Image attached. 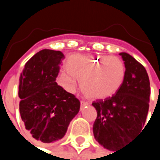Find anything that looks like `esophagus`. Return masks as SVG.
Returning a JSON list of instances; mask_svg holds the SVG:
<instances>
[{
  "label": "esophagus",
  "instance_id": "esophagus-1",
  "mask_svg": "<svg viewBox=\"0 0 160 160\" xmlns=\"http://www.w3.org/2000/svg\"><path fill=\"white\" fill-rule=\"evenodd\" d=\"M85 106H88V103L87 102H84V101H81L80 102V109H82Z\"/></svg>",
  "mask_w": 160,
  "mask_h": 160
}]
</instances>
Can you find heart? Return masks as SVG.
Here are the masks:
<instances>
[{"instance_id":"heart-1","label":"heart","mask_w":160,"mask_h":160,"mask_svg":"<svg viewBox=\"0 0 160 160\" xmlns=\"http://www.w3.org/2000/svg\"><path fill=\"white\" fill-rule=\"evenodd\" d=\"M66 71L57 77V83L69 92L80 80L81 92L91 99L102 100L116 94L126 77V66L117 56L75 53L68 57Z\"/></svg>"}]
</instances>
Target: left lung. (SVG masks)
Segmentation results:
<instances>
[{"mask_svg": "<svg viewBox=\"0 0 160 160\" xmlns=\"http://www.w3.org/2000/svg\"><path fill=\"white\" fill-rule=\"evenodd\" d=\"M119 55L126 66L121 88L112 97L92 103L97 111L92 128L94 138L110 151L142 131L149 108L150 82L144 66L127 52Z\"/></svg>", "mask_w": 160, "mask_h": 160, "instance_id": "left-lung-1", "label": "left lung"}]
</instances>
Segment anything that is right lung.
Listing matches in <instances>:
<instances>
[{"label": "right lung", "mask_w": 160, "mask_h": 160, "mask_svg": "<svg viewBox=\"0 0 160 160\" xmlns=\"http://www.w3.org/2000/svg\"><path fill=\"white\" fill-rule=\"evenodd\" d=\"M64 54L43 49L25 65L19 77V111L31 137L44 144L62 139L80 111V101L57 85Z\"/></svg>", "instance_id": "add662e5"}]
</instances>
